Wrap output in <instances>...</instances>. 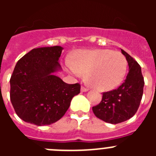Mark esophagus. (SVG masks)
Segmentation results:
<instances>
[{
	"label": "esophagus",
	"instance_id": "1",
	"mask_svg": "<svg viewBox=\"0 0 156 156\" xmlns=\"http://www.w3.org/2000/svg\"><path fill=\"white\" fill-rule=\"evenodd\" d=\"M89 90L87 87H81V91L82 92H87Z\"/></svg>",
	"mask_w": 156,
	"mask_h": 156
}]
</instances>
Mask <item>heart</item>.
Here are the masks:
<instances>
[{
  "mask_svg": "<svg viewBox=\"0 0 156 156\" xmlns=\"http://www.w3.org/2000/svg\"><path fill=\"white\" fill-rule=\"evenodd\" d=\"M66 69L75 76L87 73L89 84L97 90H111L120 84L127 69V62L120 52L110 49L81 50L73 61L66 59Z\"/></svg>",
  "mask_w": 156,
  "mask_h": 156,
  "instance_id": "obj_1",
  "label": "heart"
}]
</instances>
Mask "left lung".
Segmentation results:
<instances>
[{
    "mask_svg": "<svg viewBox=\"0 0 156 156\" xmlns=\"http://www.w3.org/2000/svg\"><path fill=\"white\" fill-rule=\"evenodd\" d=\"M129 66V72L122 84L115 90L103 93L102 100L92 108L101 120L116 124L130 119L137 112L142 98L144 78L141 68L134 59L121 49Z\"/></svg>",
    "mask_w": 156,
    "mask_h": 156,
    "instance_id": "obj_1",
    "label": "left lung"
}]
</instances>
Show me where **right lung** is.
<instances>
[{"mask_svg":"<svg viewBox=\"0 0 156 156\" xmlns=\"http://www.w3.org/2000/svg\"><path fill=\"white\" fill-rule=\"evenodd\" d=\"M62 47L34 48L18 61L10 80V98L16 114L25 122L46 126L57 122L80 91L79 83L68 84L62 71Z\"/></svg>","mask_w":156,"mask_h":156,"instance_id":"obj_1","label":"right lung"}]
</instances>
